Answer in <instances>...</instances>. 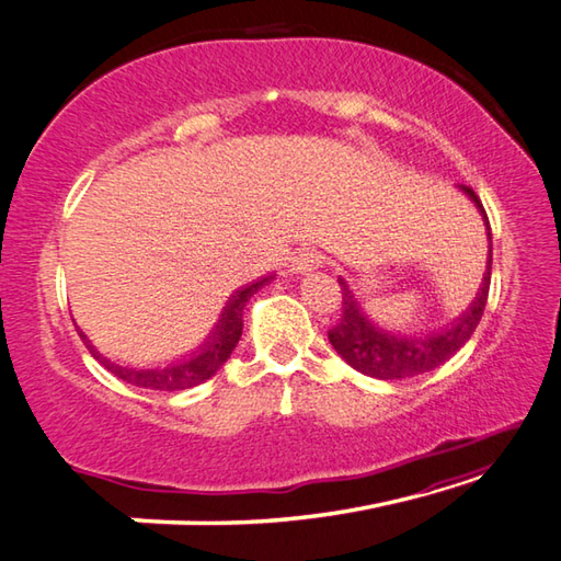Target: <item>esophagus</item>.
I'll return each instance as SVG.
<instances>
[{
	"instance_id": "obj_1",
	"label": "esophagus",
	"mask_w": 561,
	"mask_h": 561,
	"mask_svg": "<svg viewBox=\"0 0 561 561\" xmlns=\"http://www.w3.org/2000/svg\"><path fill=\"white\" fill-rule=\"evenodd\" d=\"M323 265V255L321 252H316V250H311V248H304L299 255L294 257V262H291V270L296 272V274H309V272H313V270H318Z\"/></svg>"
}]
</instances>
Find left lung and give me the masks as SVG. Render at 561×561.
Masks as SVG:
<instances>
[{
	"mask_svg": "<svg viewBox=\"0 0 561 561\" xmlns=\"http://www.w3.org/2000/svg\"><path fill=\"white\" fill-rule=\"evenodd\" d=\"M462 192L469 196L477 208L484 214L486 230L491 238V226L481 199L474 194L471 186H462ZM489 284H491V250H489V265L484 274V284L481 291L469 306V311L457 318V321L445 328L443 333L433 335H393L381 331L367 318V313L359 309L353 291L347 289L345 279H340V289H343V309H340L337 323L328 331V340L335 347V353L343 357L350 367L362 371V375L375 379H409L431 371L435 367L445 365V362L457 355L467 340L474 335L477 325L484 316L486 299H489Z\"/></svg>",
	"mask_w": 561,
	"mask_h": 561,
	"instance_id": "8db88e82",
	"label": "left lung"
}]
</instances>
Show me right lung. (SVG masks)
<instances>
[{"label":"right lung","instance_id":"obj_1","mask_svg":"<svg viewBox=\"0 0 561 561\" xmlns=\"http://www.w3.org/2000/svg\"><path fill=\"white\" fill-rule=\"evenodd\" d=\"M272 279L262 277L257 282L248 284L245 289L236 291L230 296V301L226 304V309L221 313V321H218L216 331L208 335L204 347L199 353L186 357L182 362H174L170 367H160V369H136V367H126V365H116V362L106 359L104 355L96 353V347L87 340L82 331L80 337L84 340L87 350H90L92 357L102 362V365L112 371L114 377L124 379L126 383H134V387L140 389H156V391H182V389H192L196 383H202L206 379H211L218 369H221L224 362L233 353V347L238 345L240 335H243V309L250 301V296L257 289L265 287V284Z\"/></svg>","mask_w":561,"mask_h":561}]
</instances>
